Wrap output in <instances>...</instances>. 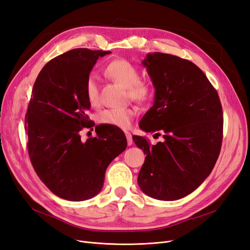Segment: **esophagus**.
Wrapping results in <instances>:
<instances>
[{
    "label": "esophagus",
    "instance_id": "1",
    "mask_svg": "<svg viewBox=\"0 0 250 250\" xmlns=\"http://www.w3.org/2000/svg\"><path fill=\"white\" fill-rule=\"evenodd\" d=\"M125 135H126V138H127V144L128 146H131L133 144V139H132V135L130 132L128 131H125Z\"/></svg>",
    "mask_w": 250,
    "mask_h": 250
}]
</instances>
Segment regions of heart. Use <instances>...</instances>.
Masks as SVG:
<instances>
[{"mask_svg":"<svg viewBox=\"0 0 250 250\" xmlns=\"http://www.w3.org/2000/svg\"><path fill=\"white\" fill-rule=\"evenodd\" d=\"M104 74L125 87L127 95L139 104L147 103L153 96L151 84L146 80L139 79L138 68L130 62L125 59H116L105 66ZM85 93L88 102L91 104L98 103V86L93 76L88 77L86 80ZM135 115L136 108L134 106L107 108L99 114L98 121L102 124L126 129L130 126Z\"/></svg>","mask_w":250,"mask_h":250,"instance_id":"1","label":"heart"}]
</instances>
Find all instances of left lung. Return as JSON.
Wrapping results in <instances>:
<instances>
[{
  "label": "left lung",
  "mask_w": 250,
  "mask_h": 250,
  "mask_svg": "<svg viewBox=\"0 0 250 250\" xmlns=\"http://www.w3.org/2000/svg\"><path fill=\"white\" fill-rule=\"evenodd\" d=\"M156 89L154 105L139 122L146 132L162 135L152 146L133 135L146 155L138 173L142 191L172 201L191 194L210 174L223 142V108L217 91L192 62L155 52L143 62Z\"/></svg>",
  "instance_id": "left-lung-1"
}]
</instances>
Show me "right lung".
Segmentation results:
<instances>
[{
  "label": "right lung",
  "mask_w": 250,
  "mask_h": 250,
  "mask_svg": "<svg viewBox=\"0 0 250 250\" xmlns=\"http://www.w3.org/2000/svg\"><path fill=\"white\" fill-rule=\"evenodd\" d=\"M111 51L77 48L47 62L38 75L25 115L27 151L40 179L68 201L88 200L102 191L107 166L125 151L119 129L96 126L95 137L80 131L94 126L85 83L98 57ZM93 129V128H92Z\"/></svg>",
  "instance_id": "right-lung-1"
}]
</instances>
